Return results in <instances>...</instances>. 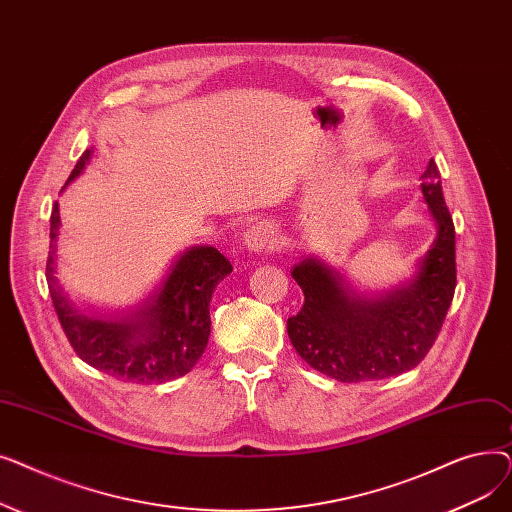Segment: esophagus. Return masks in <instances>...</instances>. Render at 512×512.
Segmentation results:
<instances>
[{
	"label": "esophagus",
	"instance_id": "34e87169",
	"mask_svg": "<svg viewBox=\"0 0 512 512\" xmlns=\"http://www.w3.org/2000/svg\"><path fill=\"white\" fill-rule=\"evenodd\" d=\"M276 228L270 222H257L253 226H249L242 234V240H245V247L249 251H265V249H274L276 245Z\"/></svg>",
	"mask_w": 512,
	"mask_h": 512
}]
</instances>
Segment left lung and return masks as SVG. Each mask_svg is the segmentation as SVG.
Segmentation results:
<instances>
[{"mask_svg":"<svg viewBox=\"0 0 512 512\" xmlns=\"http://www.w3.org/2000/svg\"><path fill=\"white\" fill-rule=\"evenodd\" d=\"M421 191L436 218L438 236L409 286L369 301L359 299L315 259L292 270L305 303L286 321L290 342L313 369L338 382L405 373L423 361L442 330L456 288V257L452 215L434 159L421 176Z\"/></svg>","mask_w":512,"mask_h":512,"instance_id":"obj_1","label":"left lung"}]
</instances>
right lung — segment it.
<instances>
[{"label":"right lung","instance_id":"right-lung-1","mask_svg":"<svg viewBox=\"0 0 512 512\" xmlns=\"http://www.w3.org/2000/svg\"><path fill=\"white\" fill-rule=\"evenodd\" d=\"M91 157L85 151L68 178L83 172ZM58 203L51 209V245L45 276L53 307L74 353L91 367L132 384H164L182 378L203 355L211 319V292L232 272V263L213 247H197L180 255L153 297L130 319L103 321L74 313L53 278Z\"/></svg>","mask_w":512,"mask_h":512}]
</instances>
